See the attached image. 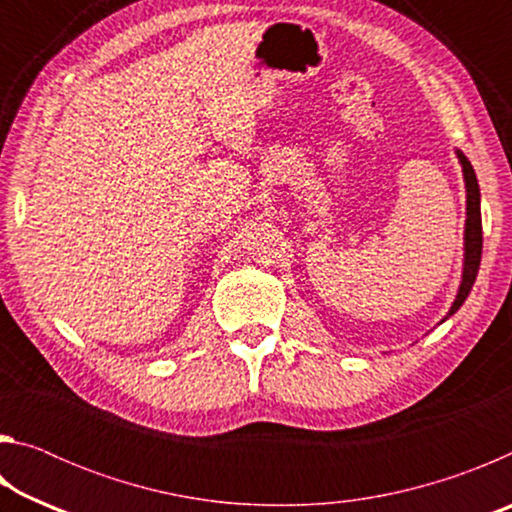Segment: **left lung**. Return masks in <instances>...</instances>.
Instances as JSON below:
<instances>
[{
	"instance_id": "left-lung-1",
	"label": "left lung",
	"mask_w": 512,
	"mask_h": 512,
	"mask_svg": "<svg viewBox=\"0 0 512 512\" xmlns=\"http://www.w3.org/2000/svg\"><path fill=\"white\" fill-rule=\"evenodd\" d=\"M458 160H461L463 167V178H465V192H467V219H465V259H463V277H461V287H458L456 300L449 314L443 318L447 320L449 316H454L465 298L470 296V291L474 287L476 273H479V264H481V248H483V230H481V192H479V180H476V173L472 169L470 160L465 158L461 151H456Z\"/></svg>"
}]
</instances>
